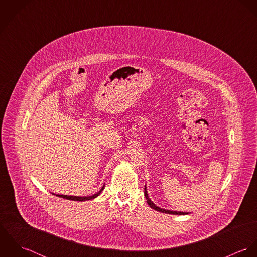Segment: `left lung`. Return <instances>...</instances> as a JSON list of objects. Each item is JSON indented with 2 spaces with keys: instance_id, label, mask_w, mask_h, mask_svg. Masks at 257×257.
I'll return each instance as SVG.
<instances>
[{
  "instance_id": "obj_1",
  "label": "left lung",
  "mask_w": 257,
  "mask_h": 257,
  "mask_svg": "<svg viewBox=\"0 0 257 257\" xmlns=\"http://www.w3.org/2000/svg\"><path fill=\"white\" fill-rule=\"evenodd\" d=\"M145 196L147 198V204L150 206V208H152L153 210H156L158 212H161V213H165V214H170V215H186L187 213H183V212H174V211H169V210H164V209H161L157 206H155L151 201L150 199L148 198V195H147V187H145Z\"/></svg>"
}]
</instances>
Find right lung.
Listing matches in <instances>:
<instances>
[{"instance_id": "1", "label": "right lung", "mask_w": 257, "mask_h": 257, "mask_svg": "<svg viewBox=\"0 0 257 257\" xmlns=\"http://www.w3.org/2000/svg\"><path fill=\"white\" fill-rule=\"evenodd\" d=\"M104 187H105V186H103V188H102V189H101L97 194H95V195H93V196H88V197H76V196H67V195H56V196H58V197H60V198L67 199V200H71V201H79V202H83V201L92 200V199H95L96 197H98V196L101 194V192L104 190Z\"/></svg>"}]
</instances>
